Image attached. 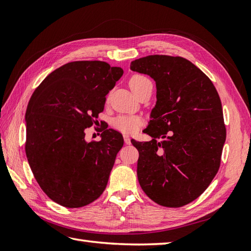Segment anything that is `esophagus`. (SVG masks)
<instances>
[{"mask_svg":"<svg viewBox=\"0 0 251 251\" xmlns=\"http://www.w3.org/2000/svg\"><path fill=\"white\" fill-rule=\"evenodd\" d=\"M124 141H125L126 145H130V138H129V136L124 135Z\"/></svg>","mask_w":251,"mask_h":251,"instance_id":"1","label":"esophagus"}]
</instances>
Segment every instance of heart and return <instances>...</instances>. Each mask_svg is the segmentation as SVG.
I'll return each instance as SVG.
<instances>
[{
	"label": "heart",
	"instance_id": "heart-1",
	"mask_svg": "<svg viewBox=\"0 0 251 251\" xmlns=\"http://www.w3.org/2000/svg\"><path fill=\"white\" fill-rule=\"evenodd\" d=\"M147 85H152V83L147 76L141 75V74H135L134 76H131L129 81V86L135 95L139 92L140 89L146 87ZM141 123V119L138 116L122 115L116 117L114 120L113 126L117 130L124 132V134H135V132L139 129Z\"/></svg>",
	"mask_w": 251,
	"mask_h": 251
}]
</instances>
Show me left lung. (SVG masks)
Returning <instances> with one entry per match:
<instances>
[{
	"instance_id": "1",
	"label": "left lung",
	"mask_w": 251,
	"mask_h": 251,
	"mask_svg": "<svg viewBox=\"0 0 251 251\" xmlns=\"http://www.w3.org/2000/svg\"><path fill=\"white\" fill-rule=\"evenodd\" d=\"M130 69L156 84V104L143 130L152 140L131 139L139 152L138 181L156 204L184 206L208 188L220 167L226 138L220 97L209 77L182 57H142Z\"/></svg>"
}]
</instances>
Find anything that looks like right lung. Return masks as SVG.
I'll use <instances>...</instances> for the list:
<instances>
[{
	"instance_id": "obj_1",
	"label": "right lung",
	"mask_w": 251,
	"mask_h": 251,
	"mask_svg": "<svg viewBox=\"0 0 251 251\" xmlns=\"http://www.w3.org/2000/svg\"><path fill=\"white\" fill-rule=\"evenodd\" d=\"M123 69L104 61H73L49 74L25 111V154L41 189L63 207L86 206L102 194L124 145L122 134L105 129L100 141L85 140L104 109L105 96Z\"/></svg>"
}]
</instances>
